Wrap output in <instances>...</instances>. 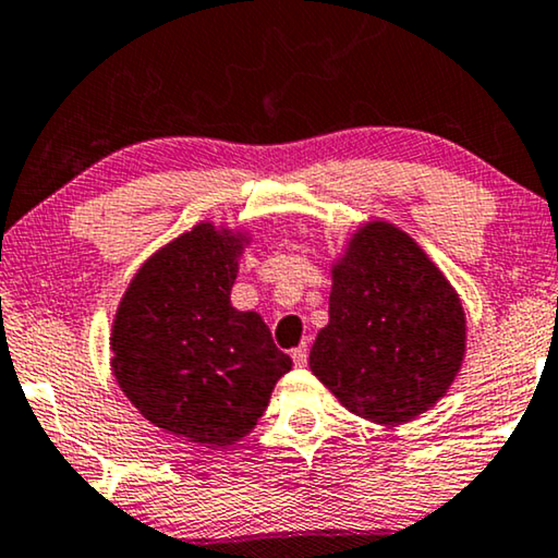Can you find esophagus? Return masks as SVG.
I'll use <instances>...</instances> for the list:
<instances>
[{
  "label": "esophagus",
  "instance_id": "34e87169",
  "mask_svg": "<svg viewBox=\"0 0 558 558\" xmlns=\"http://www.w3.org/2000/svg\"><path fill=\"white\" fill-rule=\"evenodd\" d=\"M293 362H295V365H299V367L306 365V362H308V347H306V344H301V347L293 349Z\"/></svg>",
  "mask_w": 558,
  "mask_h": 558
}]
</instances>
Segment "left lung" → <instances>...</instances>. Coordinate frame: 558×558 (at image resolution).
Listing matches in <instances>:
<instances>
[{
	"label": "left lung",
	"mask_w": 558,
	"mask_h": 558,
	"mask_svg": "<svg viewBox=\"0 0 558 558\" xmlns=\"http://www.w3.org/2000/svg\"><path fill=\"white\" fill-rule=\"evenodd\" d=\"M464 339L462 303L439 267L398 227L373 221L333 265L329 324L308 365L347 411L398 426L449 390Z\"/></svg>",
	"instance_id": "obj_1"
}]
</instances>
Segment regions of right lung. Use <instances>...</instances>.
Here are the masks:
<instances>
[{"label": "right lung", "mask_w": 558, "mask_h": 558, "mask_svg": "<svg viewBox=\"0 0 558 558\" xmlns=\"http://www.w3.org/2000/svg\"><path fill=\"white\" fill-rule=\"evenodd\" d=\"M242 234L198 225L140 267L111 329L124 396L158 428L227 447L255 426L293 367L255 311L229 303Z\"/></svg>", "instance_id": "obj_1"}]
</instances>
